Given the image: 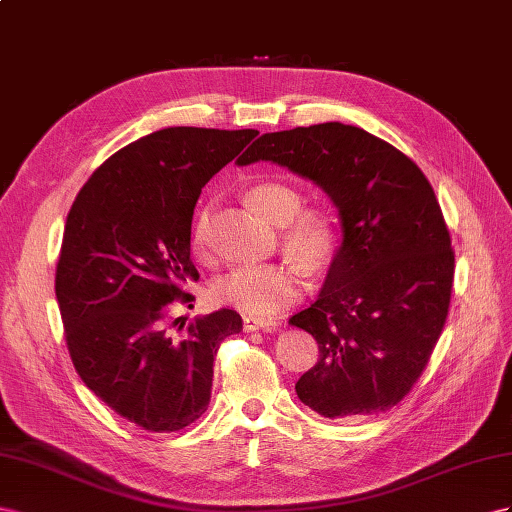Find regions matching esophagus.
Instances as JSON below:
<instances>
[{"instance_id": "obj_1", "label": "esophagus", "mask_w": 512, "mask_h": 512, "mask_svg": "<svg viewBox=\"0 0 512 512\" xmlns=\"http://www.w3.org/2000/svg\"><path fill=\"white\" fill-rule=\"evenodd\" d=\"M276 321L274 319H259V317H244V330L246 332H257V330H266L272 332L276 330Z\"/></svg>"}]
</instances>
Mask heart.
I'll use <instances>...</instances> for the list:
<instances>
[{"label": "heart", "mask_w": 512, "mask_h": 512, "mask_svg": "<svg viewBox=\"0 0 512 512\" xmlns=\"http://www.w3.org/2000/svg\"><path fill=\"white\" fill-rule=\"evenodd\" d=\"M248 201L274 225H287L285 244L311 264H321L328 259L337 244V233L330 218L321 212H304L302 195L294 186L285 182H259L248 188ZM208 210L195 216L191 242L195 251H203L208 240ZM302 272L287 261H270V264L238 266L216 279L212 287L214 300L233 306L246 315L270 317L294 304L302 294Z\"/></svg>", "instance_id": "b5f03b06"}]
</instances>
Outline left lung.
Instances as JSON below:
<instances>
[{
	"mask_svg": "<svg viewBox=\"0 0 512 512\" xmlns=\"http://www.w3.org/2000/svg\"><path fill=\"white\" fill-rule=\"evenodd\" d=\"M259 160L317 184L341 223L317 300L289 319L319 345L298 399L332 420L390 410L427 367L450 304L455 255L429 180L390 143L341 122L266 133L236 163Z\"/></svg>",
	"mask_w": 512,
	"mask_h": 512,
	"instance_id": "1",
	"label": "left lung"
}]
</instances>
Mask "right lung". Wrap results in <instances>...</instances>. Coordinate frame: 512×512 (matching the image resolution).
I'll return each instance as SVG.
<instances>
[{
    "mask_svg": "<svg viewBox=\"0 0 512 512\" xmlns=\"http://www.w3.org/2000/svg\"><path fill=\"white\" fill-rule=\"evenodd\" d=\"M255 137L253 128L156 130L107 158L68 212L55 296L72 364L145 431H180L208 410L216 349L242 330V317L221 309L178 337L169 311L193 300L182 283L199 279L191 225L201 188Z\"/></svg>",
    "mask_w": 512,
    "mask_h": 512,
    "instance_id": "add662e5",
    "label": "right lung"
}]
</instances>
